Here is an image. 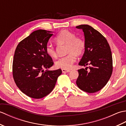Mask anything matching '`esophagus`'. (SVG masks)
Listing matches in <instances>:
<instances>
[{"label": "esophagus", "mask_w": 126, "mask_h": 126, "mask_svg": "<svg viewBox=\"0 0 126 126\" xmlns=\"http://www.w3.org/2000/svg\"><path fill=\"white\" fill-rule=\"evenodd\" d=\"M62 73H69V72H70V70H66V69H62Z\"/></svg>", "instance_id": "obj_1"}]
</instances>
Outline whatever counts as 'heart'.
Segmentation results:
<instances>
[{
	"label": "heart",
	"instance_id": "b5f03b06",
	"mask_svg": "<svg viewBox=\"0 0 126 126\" xmlns=\"http://www.w3.org/2000/svg\"><path fill=\"white\" fill-rule=\"evenodd\" d=\"M58 45H66V56L59 58L56 62L55 65L58 68L70 69L76 61V56L81 55L84 50L85 43L83 40L76 37L74 33L67 30H63L55 38ZM47 54L50 57H55L56 53L53 45L47 44L45 47Z\"/></svg>",
	"mask_w": 126,
	"mask_h": 126
}]
</instances>
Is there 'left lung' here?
<instances>
[{"label": "left lung", "instance_id": "8db88e82", "mask_svg": "<svg viewBox=\"0 0 126 126\" xmlns=\"http://www.w3.org/2000/svg\"><path fill=\"white\" fill-rule=\"evenodd\" d=\"M76 28L83 31L85 43L84 52L79 65H90L78 70L76 84L84 92H97L107 83L113 71L110 48L105 37L91 26L80 25Z\"/></svg>", "mask_w": 126, "mask_h": 126}]
</instances>
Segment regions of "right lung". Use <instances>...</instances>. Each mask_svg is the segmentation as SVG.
Here are the masks:
<instances>
[{
  "instance_id": "1",
  "label": "right lung",
  "mask_w": 126,
  "mask_h": 126,
  "mask_svg": "<svg viewBox=\"0 0 126 126\" xmlns=\"http://www.w3.org/2000/svg\"><path fill=\"white\" fill-rule=\"evenodd\" d=\"M52 32L42 29L33 31L18 44L15 50L13 79L19 89L31 98H41L50 94L62 74L60 69H47L53 64L45 51ZM44 68L47 70L44 71Z\"/></svg>"
}]
</instances>
